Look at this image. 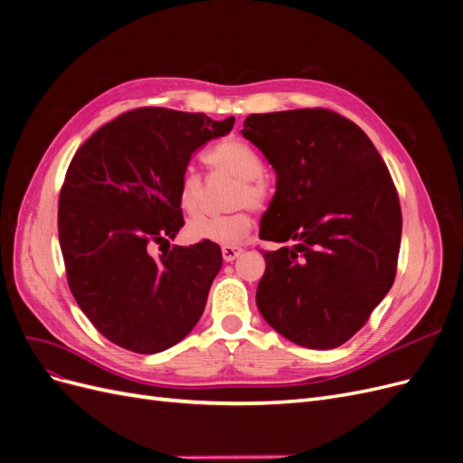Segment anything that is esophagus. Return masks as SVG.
Returning <instances> with one entry per match:
<instances>
[{
	"mask_svg": "<svg viewBox=\"0 0 463 463\" xmlns=\"http://www.w3.org/2000/svg\"><path fill=\"white\" fill-rule=\"evenodd\" d=\"M243 253V249L241 247H233V245H226V247H222V257H223V260L226 262H232V260H235L237 257H240Z\"/></svg>",
	"mask_w": 463,
	"mask_h": 463,
	"instance_id": "esophagus-1",
	"label": "esophagus"
}]
</instances>
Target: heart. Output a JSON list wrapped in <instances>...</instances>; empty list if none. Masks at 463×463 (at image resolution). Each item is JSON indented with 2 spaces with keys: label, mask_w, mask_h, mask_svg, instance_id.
<instances>
[{
  "label": "heart",
  "mask_w": 463,
  "mask_h": 463,
  "mask_svg": "<svg viewBox=\"0 0 463 463\" xmlns=\"http://www.w3.org/2000/svg\"><path fill=\"white\" fill-rule=\"evenodd\" d=\"M206 162L216 174H226L240 181L233 189L232 206H243L259 203L264 194L260 177L264 175V164L257 152L240 141H223L206 154ZM177 201L187 216L201 213L204 203V181L194 170H185L179 177ZM253 228V216L247 208L223 216H199L189 222L187 233L197 241H213L218 245L241 243Z\"/></svg>",
  "instance_id": "1"
}]
</instances>
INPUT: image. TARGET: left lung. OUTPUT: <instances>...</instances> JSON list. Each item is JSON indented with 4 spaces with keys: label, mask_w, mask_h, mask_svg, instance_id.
Masks as SVG:
<instances>
[{
    "label": "left lung",
    "mask_w": 463,
    "mask_h": 463,
    "mask_svg": "<svg viewBox=\"0 0 463 463\" xmlns=\"http://www.w3.org/2000/svg\"><path fill=\"white\" fill-rule=\"evenodd\" d=\"M241 135L276 172L259 237L264 320L289 342L332 349L365 325L396 278L402 210L388 167L355 123L330 109L253 114Z\"/></svg>",
    "instance_id": "obj_1"
}]
</instances>
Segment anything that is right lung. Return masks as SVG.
I'll return each instance as SVG.
<instances>
[{
  "instance_id": "obj_1",
  "label": "right lung",
  "mask_w": 463,
  "mask_h": 463,
  "mask_svg": "<svg viewBox=\"0 0 463 463\" xmlns=\"http://www.w3.org/2000/svg\"><path fill=\"white\" fill-rule=\"evenodd\" d=\"M233 123L138 108L98 129L69 164L58 208L67 284L119 347L158 354L199 322L222 250L213 241L170 247L185 223L177 185L193 152ZM154 242L168 245L158 258Z\"/></svg>"
}]
</instances>
